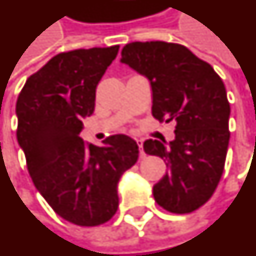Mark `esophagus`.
Masks as SVG:
<instances>
[{"label":"esophagus","mask_w":256,"mask_h":256,"mask_svg":"<svg viewBox=\"0 0 256 256\" xmlns=\"http://www.w3.org/2000/svg\"><path fill=\"white\" fill-rule=\"evenodd\" d=\"M137 146L140 148V158H144V156H146V152L142 151V141L137 140Z\"/></svg>","instance_id":"1"}]
</instances>
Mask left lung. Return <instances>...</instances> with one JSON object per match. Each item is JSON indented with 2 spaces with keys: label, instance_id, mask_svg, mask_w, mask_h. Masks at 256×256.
<instances>
[{
  "label": "left lung",
  "instance_id": "left-lung-1",
  "mask_svg": "<svg viewBox=\"0 0 256 256\" xmlns=\"http://www.w3.org/2000/svg\"><path fill=\"white\" fill-rule=\"evenodd\" d=\"M120 62L150 80L154 118L176 123V137L168 146L144 142L146 154L168 162L154 198L172 214H190L212 196L224 169L230 140L226 87L208 62L174 42H130Z\"/></svg>",
  "mask_w": 256,
  "mask_h": 256
}]
</instances>
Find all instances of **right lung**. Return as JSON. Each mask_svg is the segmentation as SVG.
Returning a JSON list of instances; mask_svg holds the SVG:
<instances>
[{
    "label": "right lung",
    "mask_w": 256,
    "mask_h": 256,
    "mask_svg": "<svg viewBox=\"0 0 256 256\" xmlns=\"http://www.w3.org/2000/svg\"><path fill=\"white\" fill-rule=\"evenodd\" d=\"M119 46L60 52L26 80L16 101L18 142L28 170L50 206L78 226H98L115 215L118 183L138 159L124 134L86 146L78 137L92 115L96 88Z\"/></svg>",
    "instance_id": "right-lung-1"
}]
</instances>
